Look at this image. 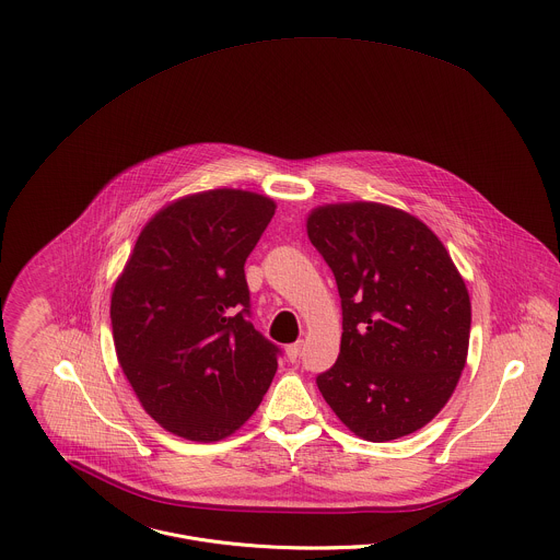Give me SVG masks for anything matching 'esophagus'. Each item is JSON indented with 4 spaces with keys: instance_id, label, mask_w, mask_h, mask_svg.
Returning a JSON list of instances; mask_svg holds the SVG:
<instances>
[{
    "instance_id": "34e87169",
    "label": "esophagus",
    "mask_w": 560,
    "mask_h": 560,
    "mask_svg": "<svg viewBox=\"0 0 560 560\" xmlns=\"http://www.w3.org/2000/svg\"><path fill=\"white\" fill-rule=\"evenodd\" d=\"M300 355H302V342H293V345L287 347V358H289V362H298Z\"/></svg>"
}]
</instances>
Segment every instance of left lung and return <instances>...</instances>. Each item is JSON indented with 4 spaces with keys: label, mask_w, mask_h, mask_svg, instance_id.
I'll list each match as a JSON object with an SVG mask.
<instances>
[{
    "label": "left lung",
    "mask_w": 560,
    "mask_h": 560,
    "mask_svg": "<svg viewBox=\"0 0 560 560\" xmlns=\"http://www.w3.org/2000/svg\"><path fill=\"white\" fill-rule=\"evenodd\" d=\"M306 231L342 306L323 399L369 442L422 429L453 397L470 345V295L451 254L424 222L380 202L323 205Z\"/></svg>",
    "instance_id": "obj_1"
}]
</instances>
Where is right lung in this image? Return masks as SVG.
Returning a JSON list of instances; mask_svg holds the SVG:
<instances>
[{"mask_svg": "<svg viewBox=\"0 0 560 560\" xmlns=\"http://www.w3.org/2000/svg\"><path fill=\"white\" fill-rule=\"evenodd\" d=\"M276 202L245 189L189 194L158 211L112 291L118 364L144 411L191 442H220L256 411L278 347L249 320L245 258Z\"/></svg>", "mask_w": 560, "mask_h": 560, "instance_id": "right-lung-1", "label": "right lung"}]
</instances>
